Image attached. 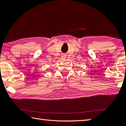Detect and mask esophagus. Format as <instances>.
<instances>
[{"instance_id":"34e87169","label":"esophagus","mask_w":126,"mask_h":126,"mask_svg":"<svg viewBox=\"0 0 126 126\" xmlns=\"http://www.w3.org/2000/svg\"><path fill=\"white\" fill-rule=\"evenodd\" d=\"M61 57H62V59H65L66 58V55H62Z\"/></svg>"}]
</instances>
